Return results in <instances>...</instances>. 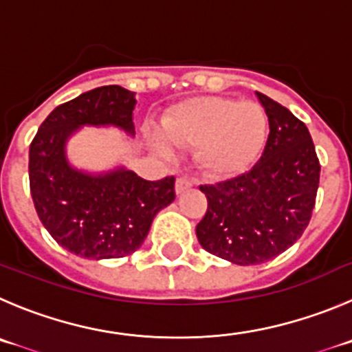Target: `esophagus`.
Listing matches in <instances>:
<instances>
[{
  "mask_svg": "<svg viewBox=\"0 0 352 352\" xmlns=\"http://www.w3.org/2000/svg\"><path fill=\"white\" fill-rule=\"evenodd\" d=\"M191 187H192V182L189 179H184V177L177 179V184H175L177 195H182L184 191H187V189H191Z\"/></svg>",
  "mask_w": 352,
  "mask_h": 352,
  "instance_id": "1",
  "label": "esophagus"
}]
</instances>
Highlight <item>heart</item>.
Instances as JSON below:
<instances>
[{
  "mask_svg": "<svg viewBox=\"0 0 352 352\" xmlns=\"http://www.w3.org/2000/svg\"><path fill=\"white\" fill-rule=\"evenodd\" d=\"M168 142L195 146V163L210 179H224L245 172L261 156L267 139V118L255 102L201 97L172 107L161 120ZM154 147L166 154L163 140Z\"/></svg>",
  "mask_w": 352,
  "mask_h": 352,
  "instance_id": "1",
  "label": "heart"
}]
</instances>
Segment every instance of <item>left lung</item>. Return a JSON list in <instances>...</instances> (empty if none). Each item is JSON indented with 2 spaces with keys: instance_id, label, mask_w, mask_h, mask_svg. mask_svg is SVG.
Here are the masks:
<instances>
[{
  "instance_id": "obj_1",
  "label": "left lung",
  "mask_w": 352,
  "mask_h": 352,
  "mask_svg": "<svg viewBox=\"0 0 352 352\" xmlns=\"http://www.w3.org/2000/svg\"><path fill=\"white\" fill-rule=\"evenodd\" d=\"M269 120L261 160L248 172L199 186L208 199L196 226L199 245L238 265H257L283 254L313 215L320 160L304 123L287 107L258 94Z\"/></svg>"
}]
</instances>
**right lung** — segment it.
I'll return each instance as SVG.
<instances>
[{"label":"right lung","instance_id":"1","mask_svg":"<svg viewBox=\"0 0 352 352\" xmlns=\"http://www.w3.org/2000/svg\"><path fill=\"white\" fill-rule=\"evenodd\" d=\"M135 94L98 87L55 107L29 147V186L39 221L65 250L83 258H120L139 248L160 210L175 199V177L144 180L124 166L88 173L65 156L81 126H116L135 135Z\"/></svg>","mask_w":352,"mask_h":352}]
</instances>
